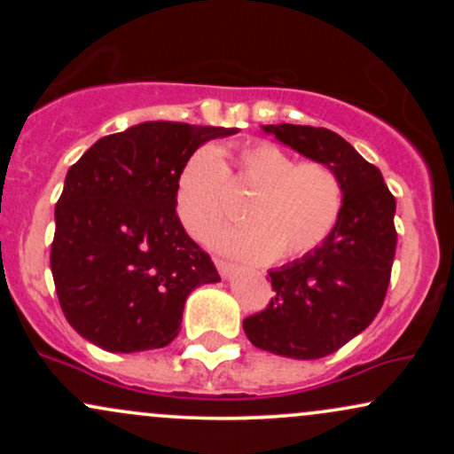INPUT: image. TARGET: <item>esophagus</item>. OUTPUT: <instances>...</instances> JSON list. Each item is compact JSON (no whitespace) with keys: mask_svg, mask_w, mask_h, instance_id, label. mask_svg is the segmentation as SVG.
Listing matches in <instances>:
<instances>
[{"mask_svg":"<svg viewBox=\"0 0 454 454\" xmlns=\"http://www.w3.org/2000/svg\"><path fill=\"white\" fill-rule=\"evenodd\" d=\"M215 267H217V270H220V275L223 279L232 278V273L237 270V267H234L232 262H228V260H222V258H215Z\"/></svg>","mask_w":454,"mask_h":454,"instance_id":"esophagus-1","label":"esophagus"}]
</instances>
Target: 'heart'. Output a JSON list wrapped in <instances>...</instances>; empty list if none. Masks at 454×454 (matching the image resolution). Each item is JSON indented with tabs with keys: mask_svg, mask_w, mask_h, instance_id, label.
Segmentation results:
<instances>
[{
	"mask_svg": "<svg viewBox=\"0 0 454 454\" xmlns=\"http://www.w3.org/2000/svg\"><path fill=\"white\" fill-rule=\"evenodd\" d=\"M231 159L235 170L223 164ZM226 176L256 187L243 209V226L213 237V245L243 260H294L314 252L340 222L343 185L326 164L294 161L278 145L243 143L200 147L187 155L175 184L176 215L185 231L205 239L226 217Z\"/></svg>",
	"mask_w": 454,
	"mask_h": 454,
	"instance_id": "obj_1",
	"label": "heart"
}]
</instances>
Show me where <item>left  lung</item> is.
I'll return each instance as SVG.
<instances>
[{
    "mask_svg": "<svg viewBox=\"0 0 454 454\" xmlns=\"http://www.w3.org/2000/svg\"><path fill=\"white\" fill-rule=\"evenodd\" d=\"M262 129L326 164L343 185L340 222L326 241L269 270L275 296L267 309L243 320L245 335L260 350L311 361L340 350L378 316L397 247L395 196L376 166L340 134L293 123Z\"/></svg>",
    "mask_w": 454,
    "mask_h": 454,
    "instance_id": "obj_1",
    "label": "left lung"
}]
</instances>
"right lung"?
Returning <instances> with one entry per match:
<instances>
[{
    "label": "right lung",
    "mask_w": 454,
    "mask_h": 454,
    "mask_svg": "<svg viewBox=\"0 0 454 454\" xmlns=\"http://www.w3.org/2000/svg\"><path fill=\"white\" fill-rule=\"evenodd\" d=\"M231 134L237 128L145 121L70 166L51 270L78 335L108 352L155 350L179 335L187 296L220 275L176 215V175L200 145Z\"/></svg>",
    "instance_id": "add662e5"
}]
</instances>
